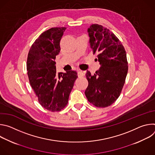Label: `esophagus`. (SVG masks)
Segmentation results:
<instances>
[{"label": "esophagus", "mask_w": 155, "mask_h": 155, "mask_svg": "<svg viewBox=\"0 0 155 155\" xmlns=\"http://www.w3.org/2000/svg\"><path fill=\"white\" fill-rule=\"evenodd\" d=\"M77 72H78V77H81V76H83L84 75V72L80 70V69H77Z\"/></svg>", "instance_id": "1"}]
</instances>
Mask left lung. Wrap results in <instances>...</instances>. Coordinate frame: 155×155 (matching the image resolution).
Listing matches in <instances>:
<instances>
[{
  "mask_svg": "<svg viewBox=\"0 0 155 155\" xmlns=\"http://www.w3.org/2000/svg\"><path fill=\"white\" fill-rule=\"evenodd\" d=\"M87 33L91 48L99 54L101 68L93 75L87 71L85 95L94 105L106 107L118 98L124 86L128 71L126 53L115 35L102 26L92 25Z\"/></svg>",
  "mask_w": 155,
  "mask_h": 155,
  "instance_id": "obj_1",
  "label": "left lung"
}]
</instances>
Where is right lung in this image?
<instances>
[{
  "instance_id": "right-lung-1",
  "label": "right lung",
  "mask_w": 155,
  "mask_h": 155,
  "mask_svg": "<svg viewBox=\"0 0 155 155\" xmlns=\"http://www.w3.org/2000/svg\"><path fill=\"white\" fill-rule=\"evenodd\" d=\"M66 28H53L42 33L29 51L27 71L30 84L40 104L51 112L60 111L68 103L77 73L57 74L56 56Z\"/></svg>"
}]
</instances>
